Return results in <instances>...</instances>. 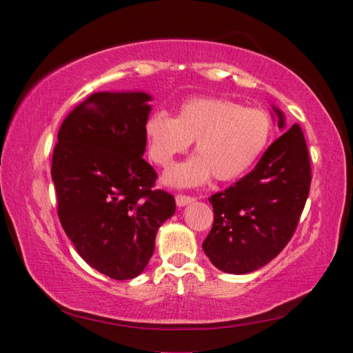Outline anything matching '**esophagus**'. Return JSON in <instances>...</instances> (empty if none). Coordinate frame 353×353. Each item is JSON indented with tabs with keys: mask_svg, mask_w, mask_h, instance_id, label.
<instances>
[{
	"mask_svg": "<svg viewBox=\"0 0 353 353\" xmlns=\"http://www.w3.org/2000/svg\"><path fill=\"white\" fill-rule=\"evenodd\" d=\"M196 199L193 198V196H187V194H177L176 196V204L179 207H183V205H188L191 204V202H194Z\"/></svg>",
	"mask_w": 353,
	"mask_h": 353,
	"instance_id": "obj_1",
	"label": "esophagus"
}]
</instances>
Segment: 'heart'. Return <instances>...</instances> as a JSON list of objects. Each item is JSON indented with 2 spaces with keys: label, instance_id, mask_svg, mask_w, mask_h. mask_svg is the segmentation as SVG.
Segmentation results:
<instances>
[{
  "label": "heart",
  "instance_id": "heart-1",
  "mask_svg": "<svg viewBox=\"0 0 353 353\" xmlns=\"http://www.w3.org/2000/svg\"><path fill=\"white\" fill-rule=\"evenodd\" d=\"M271 130L266 112L205 97L185 101L176 118L157 110L145 123L149 155L162 168L196 141L198 154L166 174V182L176 187L205 183L212 174L221 182L240 177L266 148Z\"/></svg>",
  "mask_w": 353,
  "mask_h": 353
}]
</instances>
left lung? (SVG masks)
<instances>
[{
    "label": "left lung",
    "mask_w": 353,
    "mask_h": 353,
    "mask_svg": "<svg viewBox=\"0 0 353 353\" xmlns=\"http://www.w3.org/2000/svg\"><path fill=\"white\" fill-rule=\"evenodd\" d=\"M279 128L285 117L272 107ZM312 183L308 148L299 124L272 143L249 174L212 194L213 227L202 243L218 270L248 274L282 252L299 224Z\"/></svg>",
    "instance_id": "8db88e82"
}]
</instances>
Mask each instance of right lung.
Returning <instances> with one entry per match:
<instances>
[{"label": "right lung", "instance_id": "add662e5", "mask_svg": "<svg viewBox=\"0 0 353 353\" xmlns=\"http://www.w3.org/2000/svg\"><path fill=\"white\" fill-rule=\"evenodd\" d=\"M149 101L143 92L93 93L63 119L52 152L65 234L88 265L115 280L143 272L159 227L176 212L174 196L154 188L157 172L143 159Z\"/></svg>", "mask_w": 353, "mask_h": 353}]
</instances>
